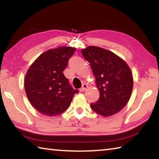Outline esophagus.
Masks as SVG:
<instances>
[{
  "instance_id": "34e87169",
  "label": "esophagus",
  "mask_w": 159,
  "mask_h": 159,
  "mask_svg": "<svg viewBox=\"0 0 159 159\" xmlns=\"http://www.w3.org/2000/svg\"><path fill=\"white\" fill-rule=\"evenodd\" d=\"M87 88H88L87 84H83L82 87L80 88V92H83V91H85L86 89H87Z\"/></svg>"
}]
</instances>
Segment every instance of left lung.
<instances>
[{"label":"left lung","instance_id":"obj_1","mask_svg":"<svg viewBox=\"0 0 159 159\" xmlns=\"http://www.w3.org/2000/svg\"><path fill=\"white\" fill-rule=\"evenodd\" d=\"M81 53L90 63L99 91V98L91 103V109L104 117L116 114L130 98L133 86L130 69L121 58L104 48L88 46Z\"/></svg>","mask_w":159,"mask_h":159}]
</instances>
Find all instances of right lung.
I'll use <instances>...</instances> for the list:
<instances>
[{
    "label": "right lung",
    "mask_w": 159,
    "mask_h": 159,
    "mask_svg": "<svg viewBox=\"0 0 159 159\" xmlns=\"http://www.w3.org/2000/svg\"><path fill=\"white\" fill-rule=\"evenodd\" d=\"M76 48L59 47L41 54L29 67L25 88L28 99L38 111L55 116L69 108L79 90L74 89L63 71Z\"/></svg>",
    "instance_id": "right-lung-1"
}]
</instances>
